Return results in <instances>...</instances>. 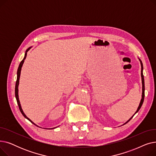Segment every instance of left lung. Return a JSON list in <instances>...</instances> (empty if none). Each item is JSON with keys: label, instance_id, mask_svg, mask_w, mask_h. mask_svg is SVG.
I'll return each instance as SVG.
<instances>
[{"label": "left lung", "instance_id": "left-lung-1", "mask_svg": "<svg viewBox=\"0 0 156 156\" xmlns=\"http://www.w3.org/2000/svg\"><path fill=\"white\" fill-rule=\"evenodd\" d=\"M139 61H140V64H141V77H142V99H141V101H140V104H139L138 108L136 111L135 112V113L134 114V115H135V114L139 110H140V108L142 107V104H143L144 101V97H145V83H144V75H143V64H142V61H141V60H140V59H139ZM134 115H133V116H134ZM133 116L132 118H131L128 121H126L124 125H125L126 123H127V122L133 117Z\"/></svg>", "mask_w": 156, "mask_h": 156}]
</instances>
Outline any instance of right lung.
I'll list each match as a JSON object with an SVG mask.
<instances>
[{
    "mask_svg": "<svg viewBox=\"0 0 156 156\" xmlns=\"http://www.w3.org/2000/svg\"><path fill=\"white\" fill-rule=\"evenodd\" d=\"M31 47L28 48L27 50L26 51V52H25V54H24V57L23 59L21 61V62H20V65H19V67H18V71H17V80H16V86H15V96H16V101H17V103L18 104V106H19V109L21 111V112L22 113V114L23 115V116L27 118V119H28L31 122H32L33 124H34L35 125H36L34 122L31 121L28 117H27V116L25 115V114L24 113L22 108H21V104H20V100H19V96H18V85H19V82H20V74H21V68L23 66V64L24 63V60H25L26 57H27V52L30 50ZM37 126V125H36ZM53 128H51V129H53ZM51 129V128H50Z\"/></svg>",
    "mask_w": 156,
    "mask_h": 156,
    "instance_id": "add662e5",
    "label": "right lung"
}]
</instances>
